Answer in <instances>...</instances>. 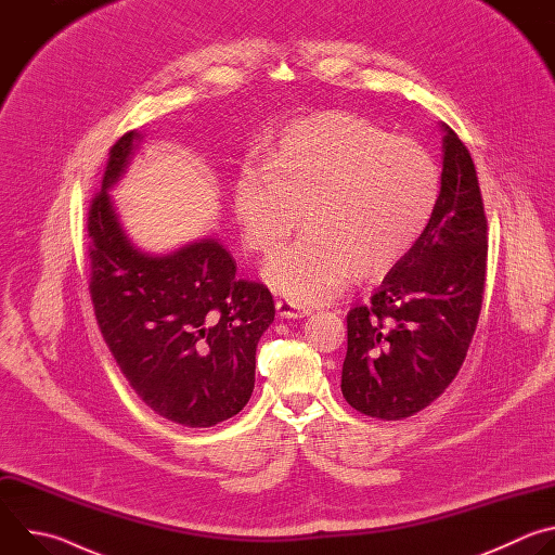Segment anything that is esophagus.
<instances>
[{
  "instance_id": "esophagus-1",
  "label": "esophagus",
  "mask_w": 555,
  "mask_h": 555,
  "mask_svg": "<svg viewBox=\"0 0 555 555\" xmlns=\"http://www.w3.org/2000/svg\"><path fill=\"white\" fill-rule=\"evenodd\" d=\"M276 311L281 319H302V315H307L311 309L309 307H302V305H296L292 300H276Z\"/></svg>"
}]
</instances>
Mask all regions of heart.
Here are the masks:
<instances>
[{
	"label": "heart",
	"instance_id": "heart-1",
	"mask_svg": "<svg viewBox=\"0 0 555 555\" xmlns=\"http://www.w3.org/2000/svg\"><path fill=\"white\" fill-rule=\"evenodd\" d=\"M246 169L232 210L248 250L270 257L307 221V232L263 270L266 283L296 305L332 298L356 272L398 266L426 232L441 173L424 144L388 135L353 114H323L287 127Z\"/></svg>",
	"mask_w": 555,
	"mask_h": 555
}]
</instances>
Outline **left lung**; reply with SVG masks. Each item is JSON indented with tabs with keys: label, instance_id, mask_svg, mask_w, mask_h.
<instances>
[{
	"label": "left lung",
	"instance_id": "left-lung-1",
	"mask_svg": "<svg viewBox=\"0 0 555 555\" xmlns=\"http://www.w3.org/2000/svg\"><path fill=\"white\" fill-rule=\"evenodd\" d=\"M443 133L441 193L426 232L347 313L343 395L386 422L424 411L448 388L483 305L488 219L477 169L448 125Z\"/></svg>",
	"mask_w": 555,
	"mask_h": 555
}]
</instances>
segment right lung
<instances>
[{
    "label": "right lung",
    "mask_w": 555,
    "mask_h": 555,
    "mask_svg": "<svg viewBox=\"0 0 555 555\" xmlns=\"http://www.w3.org/2000/svg\"><path fill=\"white\" fill-rule=\"evenodd\" d=\"M140 133L112 149L88 217L90 294L99 330L138 398L160 417L208 428L240 413L255 388V356L274 321L263 283L236 279L217 240L169 257L140 253L107 189L125 173Z\"/></svg>",
    "instance_id": "add662e5"
}]
</instances>
